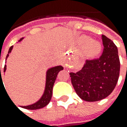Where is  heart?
Here are the masks:
<instances>
[{"label":"heart","instance_id":"obj_1","mask_svg":"<svg viewBox=\"0 0 127 127\" xmlns=\"http://www.w3.org/2000/svg\"><path fill=\"white\" fill-rule=\"evenodd\" d=\"M82 43L85 46V53L89 57L97 56L100 51L101 47L100 43L95 40H91L87 36H84L82 38Z\"/></svg>","mask_w":127,"mask_h":127}]
</instances>
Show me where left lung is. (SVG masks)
Returning <instances> with one entry per match:
<instances>
[{"instance_id":"obj_1","label":"left lung","mask_w":127,"mask_h":127,"mask_svg":"<svg viewBox=\"0 0 127 127\" xmlns=\"http://www.w3.org/2000/svg\"><path fill=\"white\" fill-rule=\"evenodd\" d=\"M103 54L100 58L86 61L82 69L69 73L73 87L82 100L95 102L111 94L118 80L120 63L118 48L113 42L102 35Z\"/></svg>"}]
</instances>
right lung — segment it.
Wrapping results in <instances>:
<instances>
[{"mask_svg": "<svg viewBox=\"0 0 127 127\" xmlns=\"http://www.w3.org/2000/svg\"><path fill=\"white\" fill-rule=\"evenodd\" d=\"M23 38H20L18 40V42L22 41ZM13 47H14L11 46V47L9 48V49L8 54L7 55V57H6V60L7 59V58L9 56V54L12 51ZM6 69H7V65H5V67H4V72L6 71ZM61 70H63V66H61V65L55 66H53V67H51V68H49L47 70V71H46V81H45V90H44V92L42 94V96L40 97V98L38 100L36 101V102H34V103L32 104H29V105H27V106H20V107H22V108H24V109H27L30 110L39 109H41V108L46 107L49 103L50 100H51V97H52V92H53V87H54V82L56 81V78H57L58 73ZM0 80H2V82L1 74H0Z\"/></svg>", "mask_w": 127, "mask_h": 127, "instance_id": "1", "label": "right lung"}]
</instances>
